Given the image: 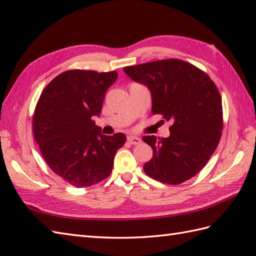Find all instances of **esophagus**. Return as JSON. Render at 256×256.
<instances>
[{"instance_id": "esophagus-1", "label": "esophagus", "mask_w": 256, "mask_h": 256, "mask_svg": "<svg viewBox=\"0 0 256 256\" xmlns=\"http://www.w3.org/2000/svg\"><path fill=\"white\" fill-rule=\"evenodd\" d=\"M128 140L132 145H138V144H140V142H142V140H140V138H138V136H135V135H128Z\"/></svg>"}]
</instances>
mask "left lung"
<instances>
[{
    "instance_id": "1",
    "label": "left lung",
    "mask_w": 256,
    "mask_h": 256,
    "mask_svg": "<svg viewBox=\"0 0 256 256\" xmlns=\"http://www.w3.org/2000/svg\"><path fill=\"white\" fill-rule=\"evenodd\" d=\"M124 72L148 86L153 114L172 122L170 138H143L153 148V158L143 167L146 175L170 184L197 175L214 153L224 128L221 96L214 81L176 58L124 67Z\"/></svg>"
}]
</instances>
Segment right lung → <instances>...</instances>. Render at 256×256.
Segmentation results:
<instances>
[{"instance_id": "obj_1", "label": "right lung", "mask_w": 256, "mask_h": 256, "mask_svg": "<svg viewBox=\"0 0 256 256\" xmlns=\"http://www.w3.org/2000/svg\"><path fill=\"white\" fill-rule=\"evenodd\" d=\"M116 72L67 70L42 90L32 114V134L50 170L72 186L84 188L110 176L123 133L103 135L92 116L102 110Z\"/></svg>"}]
</instances>
